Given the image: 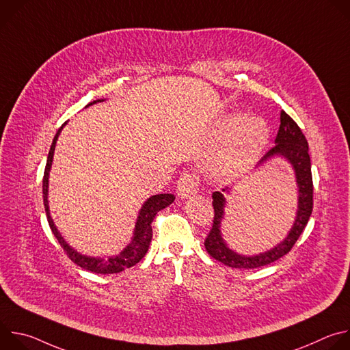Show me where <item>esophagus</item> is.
I'll return each mask as SVG.
<instances>
[{
	"label": "esophagus",
	"instance_id": "esophagus-1",
	"mask_svg": "<svg viewBox=\"0 0 350 350\" xmlns=\"http://www.w3.org/2000/svg\"><path fill=\"white\" fill-rule=\"evenodd\" d=\"M177 192L178 196L185 199L193 193L198 192V180L193 174L191 173H183L181 177L177 181Z\"/></svg>",
	"mask_w": 350,
	"mask_h": 350
}]
</instances>
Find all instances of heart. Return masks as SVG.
Instances as JSON below:
<instances>
[{"instance_id":"1","label":"heart","mask_w":350,"mask_h":350,"mask_svg":"<svg viewBox=\"0 0 350 350\" xmlns=\"http://www.w3.org/2000/svg\"><path fill=\"white\" fill-rule=\"evenodd\" d=\"M230 119L224 133L230 131L211 161L212 172L219 177H234L251 167L260 157L269 139V126L259 116H247L237 123Z\"/></svg>"}]
</instances>
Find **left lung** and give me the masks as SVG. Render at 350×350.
Returning a JSON list of instances; mask_svg holds the SVG:
<instances>
[{
    "mask_svg": "<svg viewBox=\"0 0 350 350\" xmlns=\"http://www.w3.org/2000/svg\"><path fill=\"white\" fill-rule=\"evenodd\" d=\"M280 120L281 124L275 137V145L262 158L259 165L267 162L274 157H282L291 163L297 184V211L293 226L291 227L286 238L282 242L277 243L270 251L254 256L238 255L227 246L220 230L226 208V198L223 192H230V188H224L223 192H213L212 204L215 209V217L212 230L205 239V247L213 259L221 262L228 267L258 269L278 260L291 251L310 219L313 211V178L308 139L304 135L302 130L295 123V120L284 111H281Z\"/></svg>",
    "mask_w": 350,
    "mask_h": 350,
    "instance_id": "left-lung-1",
    "label": "left lung"
}]
</instances>
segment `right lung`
I'll return each instance as SVG.
<instances>
[{
  "label": "right lung",
  "instance_id": "right-lung-1",
  "mask_svg": "<svg viewBox=\"0 0 350 350\" xmlns=\"http://www.w3.org/2000/svg\"><path fill=\"white\" fill-rule=\"evenodd\" d=\"M104 99H96V101L90 103L87 107L101 103ZM66 124V123H65ZM59 127V130L57 131L54 141L51 144V148H49L48 152V159H46V165H45V170H44V178H42V198H44V208H45V213H46V219H48V224L51 227L55 238L58 239V242L61 243V246L64 247V251L66 252V255L69 256V259L76 263L77 266H80L84 270L96 273V274H115V273H120L129 267H133L134 265H137L148 252L149 243H151L152 239V221L157 216V213L165 208H167L170 204L174 202L176 196L173 193H158V195H152L151 198H148L146 201L144 202L137 221H135V228H134V235L131 238V242L123 249V251L118 255V256H112L109 259H104V258H92V256H85L79 254L77 251L72 246H69V243L64 239V237L61 235V232L58 231V228L55 227L51 215H49V208H48V177H49V170H51V165H53V159H54V151H55V145H57V139L64 129V126Z\"/></svg>",
  "mask_w": 350,
  "mask_h": 350
}]
</instances>
